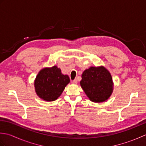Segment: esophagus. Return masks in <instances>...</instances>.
Returning a JSON list of instances; mask_svg holds the SVG:
<instances>
[{"instance_id":"34e87169","label":"esophagus","mask_w":146,"mask_h":146,"mask_svg":"<svg viewBox=\"0 0 146 146\" xmlns=\"http://www.w3.org/2000/svg\"><path fill=\"white\" fill-rule=\"evenodd\" d=\"M71 83H72L73 84H77V83H78V82H77V80L75 79V80H73V81L71 82Z\"/></svg>"}]
</instances>
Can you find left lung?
<instances>
[{
    "mask_svg": "<svg viewBox=\"0 0 146 146\" xmlns=\"http://www.w3.org/2000/svg\"><path fill=\"white\" fill-rule=\"evenodd\" d=\"M82 78L80 85L92 102H105L112 94V78L105 67L92 66L83 71Z\"/></svg>",
    "mask_w": 146,
    "mask_h": 146,
    "instance_id": "1",
    "label": "left lung"
}]
</instances>
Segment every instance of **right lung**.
I'll return each instance as SVG.
<instances>
[{"label":"right lung","mask_w":146,"mask_h":146,"mask_svg":"<svg viewBox=\"0 0 146 146\" xmlns=\"http://www.w3.org/2000/svg\"><path fill=\"white\" fill-rule=\"evenodd\" d=\"M70 81L69 76L63 75L56 66L43 68L35 79V91L42 100L54 101L61 95Z\"/></svg>","instance_id":"1"}]
</instances>
